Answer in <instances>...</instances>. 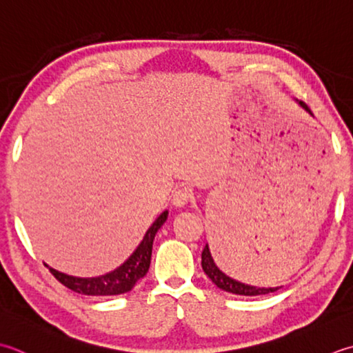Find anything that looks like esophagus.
<instances>
[{
	"label": "esophagus",
	"instance_id": "obj_1",
	"mask_svg": "<svg viewBox=\"0 0 353 353\" xmlns=\"http://www.w3.org/2000/svg\"><path fill=\"white\" fill-rule=\"evenodd\" d=\"M192 199V192L188 188H181L174 192V196H172V205L177 206V208H182L186 203L190 202Z\"/></svg>",
	"mask_w": 353,
	"mask_h": 353
}]
</instances>
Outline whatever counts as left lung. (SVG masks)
I'll return each mask as SVG.
<instances>
[{
    "label": "left lung",
    "mask_w": 353,
    "mask_h": 353,
    "mask_svg": "<svg viewBox=\"0 0 353 353\" xmlns=\"http://www.w3.org/2000/svg\"><path fill=\"white\" fill-rule=\"evenodd\" d=\"M300 105L305 108V110H307L310 114H312V112H310V108L306 105L305 102L300 101ZM202 268H203L205 274L208 275L214 285H216L220 289H223V291H226V292H231V294L252 296V295H265V294H269V292H275L279 289V288L250 286V285H243V283L230 279V277H228V275H225L222 271H220V269L216 266V263H214L208 245L205 246V250L202 252Z\"/></svg>",
    "instance_id": "obj_1"
}]
</instances>
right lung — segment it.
I'll return each mask as SVG.
<instances>
[{
  "label": "right lung",
  "instance_id": "right-lung-1",
  "mask_svg": "<svg viewBox=\"0 0 353 353\" xmlns=\"http://www.w3.org/2000/svg\"><path fill=\"white\" fill-rule=\"evenodd\" d=\"M168 211H163L161 216L156 219V222L150 226V230L145 234L141 245L136 248V251L130 255V259L114 269L113 272H108L101 277L93 279H79L72 277V275L62 274L50 269V272L54 275L59 283L72 291L84 295H119L125 294L134 288L145 274L148 272L150 261H151V251H153V240L156 232L159 231L165 222H167Z\"/></svg>",
  "mask_w": 353,
  "mask_h": 353
}]
</instances>
